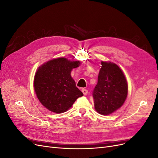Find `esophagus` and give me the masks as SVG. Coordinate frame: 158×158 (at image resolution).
I'll return each mask as SVG.
<instances>
[{"mask_svg": "<svg viewBox=\"0 0 158 158\" xmlns=\"http://www.w3.org/2000/svg\"><path fill=\"white\" fill-rule=\"evenodd\" d=\"M82 93L84 94V95H87L88 94V90L86 89H84V88H83L82 89Z\"/></svg>", "mask_w": 158, "mask_h": 158, "instance_id": "1", "label": "esophagus"}]
</instances>
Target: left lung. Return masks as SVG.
I'll return each instance as SVG.
<instances>
[{
	"label": "left lung",
	"mask_w": 158,
	"mask_h": 158,
	"mask_svg": "<svg viewBox=\"0 0 158 158\" xmlns=\"http://www.w3.org/2000/svg\"><path fill=\"white\" fill-rule=\"evenodd\" d=\"M98 84L93 92L95 109L108 115L121 108L128 95V84L122 69L115 63L102 61Z\"/></svg>",
	"instance_id": "left-lung-1"
}]
</instances>
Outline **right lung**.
I'll use <instances>...</instances> for the list:
<instances>
[{
  "label": "right lung",
  "instance_id": "add662e5",
  "mask_svg": "<svg viewBox=\"0 0 158 158\" xmlns=\"http://www.w3.org/2000/svg\"><path fill=\"white\" fill-rule=\"evenodd\" d=\"M81 64L79 60L64 57L51 59L37 69L33 87L37 99L50 111L62 113L73 106L83 94L76 86L71 71Z\"/></svg>",
  "mask_w": 158,
  "mask_h": 158
}]
</instances>
